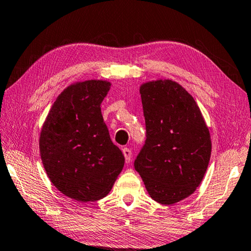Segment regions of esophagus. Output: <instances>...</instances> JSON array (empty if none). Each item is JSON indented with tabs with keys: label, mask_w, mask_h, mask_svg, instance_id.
I'll return each instance as SVG.
<instances>
[{
	"label": "esophagus",
	"mask_w": 251,
	"mask_h": 251,
	"mask_svg": "<svg viewBox=\"0 0 251 251\" xmlns=\"http://www.w3.org/2000/svg\"><path fill=\"white\" fill-rule=\"evenodd\" d=\"M123 154H124V156H125L126 163H129L130 161H132V151H130L129 149H127V147L123 149Z\"/></svg>",
	"instance_id": "esophagus-1"
}]
</instances>
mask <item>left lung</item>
Returning <instances> with one entry per match:
<instances>
[{
    "label": "left lung",
    "instance_id": "8db88e82",
    "mask_svg": "<svg viewBox=\"0 0 251 251\" xmlns=\"http://www.w3.org/2000/svg\"><path fill=\"white\" fill-rule=\"evenodd\" d=\"M146 141L134 162L151 198L174 204L191 196L203 180L211 156V138L193 97L164 79L140 88Z\"/></svg>",
    "mask_w": 251,
    "mask_h": 251
}]
</instances>
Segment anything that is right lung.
<instances>
[{"label":"right lung","instance_id":"right-lung-1","mask_svg":"<svg viewBox=\"0 0 251 251\" xmlns=\"http://www.w3.org/2000/svg\"><path fill=\"white\" fill-rule=\"evenodd\" d=\"M105 80L75 82L55 99L40 134V155L50 181L79 202L100 200L113 188L125 157L111 142L100 105Z\"/></svg>","mask_w":251,"mask_h":251}]
</instances>
